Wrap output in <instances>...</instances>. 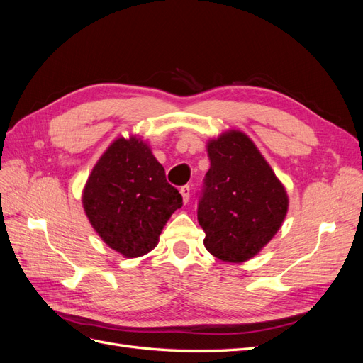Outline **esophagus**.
<instances>
[{
	"mask_svg": "<svg viewBox=\"0 0 363 363\" xmlns=\"http://www.w3.org/2000/svg\"><path fill=\"white\" fill-rule=\"evenodd\" d=\"M180 194H182V199H183V203L186 204L189 201V196H191V188L189 186H182L180 188Z\"/></svg>",
	"mask_w": 363,
	"mask_h": 363,
	"instance_id": "obj_1",
	"label": "esophagus"
}]
</instances>
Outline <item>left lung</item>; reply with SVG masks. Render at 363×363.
<instances>
[{
    "label": "left lung",
    "mask_w": 363,
    "mask_h": 363,
    "mask_svg": "<svg viewBox=\"0 0 363 363\" xmlns=\"http://www.w3.org/2000/svg\"><path fill=\"white\" fill-rule=\"evenodd\" d=\"M206 148L211 168L199 203L204 247L223 262H247L280 230L288 192L244 131L227 130Z\"/></svg>",
    "instance_id": "left-lung-1"
}]
</instances>
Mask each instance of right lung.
Returning <instances> with one entry per match:
<instances>
[{
    "mask_svg": "<svg viewBox=\"0 0 363 363\" xmlns=\"http://www.w3.org/2000/svg\"><path fill=\"white\" fill-rule=\"evenodd\" d=\"M84 213L95 232L121 256H144L159 244L171 215L182 207L179 191L147 142L119 136L98 159L83 188Z\"/></svg>",
    "mask_w": 363,
    "mask_h": 363,
    "instance_id": "1",
    "label": "right lung"
}]
</instances>
